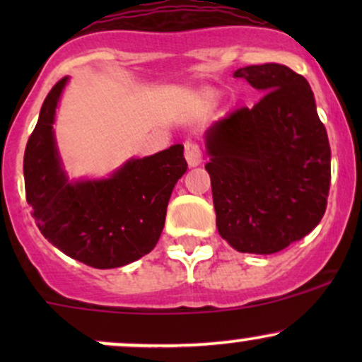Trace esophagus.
Wrapping results in <instances>:
<instances>
[{"mask_svg":"<svg viewBox=\"0 0 362 362\" xmlns=\"http://www.w3.org/2000/svg\"><path fill=\"white\" fill-rule=\"evenodd\" d=\"M185 160L187 163H189L190 168L194 167H199L202 161V156H201V149H199L197 144L194 143H185Z\"/></svg>","mask_w":362,"mask_h":362,"instance_id":"34e87169","label":"esophagus"}]
</instances>
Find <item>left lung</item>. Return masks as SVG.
Listing matches in <instances>:
<instances>
[{"label": "left lung", "mask_w": 362, "mask_h": 362, "mask_svg": "<svg viewBox=\"0 0 362 362\" xmlns=\"http://www.w3.org/2000/svg\"><path fill=\"white\" fill-rule=\"evenodd\" d=\"M233 76L265 95L204 132L216 226L235 250L271 255L308 235L325 214L330 144L301 74L267 62Z\"/></svg>", "instance_id": "1"}]
</instances>
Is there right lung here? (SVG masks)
I'll return each instance as SVG.
<instances>
[{"label":"right lung","mask_w":362,"mask_h":362,"mask_svg":"<svg viewBox=\"0 0 362 362\" xmlns=\"http://www.w3.org/2000/svg\"><path fill=\"white\" fill-rule=\"evenodd\" d=\"M68 76L52 86L23 156L25 195L40 233L62 253L95 269H115L155 248L170 195L187 172L184 146L131 158L109 178L69 180L54 136Z\"/></svg>","instance_id":"right-lung-1"}]
</instances>
